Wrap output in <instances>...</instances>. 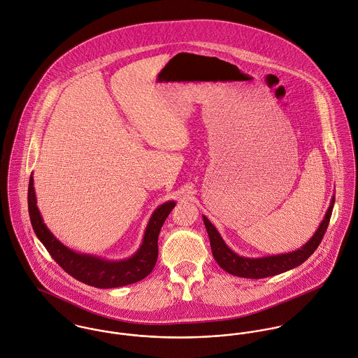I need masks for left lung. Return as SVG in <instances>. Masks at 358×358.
<instances>
[{"label": "left lung", "instance_id": "8db88e82", "mask_svg": "<svg viewBox=\"0 0 358 358\" xmlns=\"http://www.w3.org/2000/svg\"><path fill=\"white\" fill-rule=\"evenodd\" d=\"M334 204H335V196H332L331 204L328 206V210H327L322 222L320 223L318 229L315 230L313 237L299 250H295L288 254L262 256V257L240 256L234 251H231L223 241V238L219 234V231L216 230V227L208 220V217L203 216L205 229L208 231L209 241H210L212 255L215 257L216 263L223 270H226L227 273L237 275V277L255 278L256 280V278H264V277H271V275L285 273L294 267H298L303 262H306V259H308L311 254L317 250V247L320 245V243L327 231V227L329 224Z\"/></svg>", "mask_w": 358, "mask_h": 358}]
</instances>
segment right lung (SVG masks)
I'll use <instances>...</instances> for the list:
<instances>
[{"instance_id": "1", "label": "right lung", "mask_w": 358, "mask_h": 358, "mask_svg": "<svg viewBox=\"0 0 358 358\" xmlns=\"http://www.w3.org/2000/svg\"><path fill=\"white\" fill-rule=\"evenodd\" d=\"M33 185L34 179L31 175L27 203L33 230L52 259L71 277L95 288H117L138 282L152 273L158 256V234L169 212L175 208V201H166L154 209L142 244L134 255L122 260H107L101 256L76 252L52 234L37 206Z\"/></svg>"}]
</instances>
